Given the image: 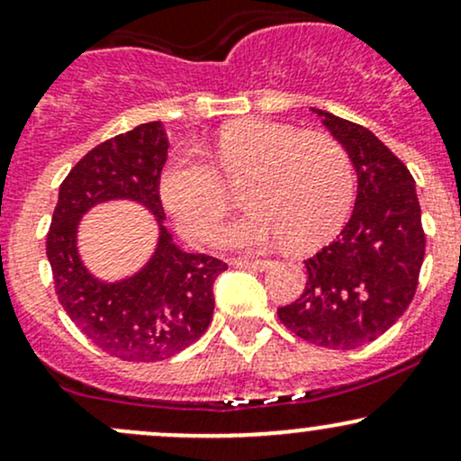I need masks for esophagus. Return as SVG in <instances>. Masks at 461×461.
Instances as JSON below:
<instances>
[{
	"label": "esophagus",
	"mask_w": 461,
	"mask_h": 461,
	"mask_svg": "<svg viewBox=\"0 0 461 461\" xmlns=\"http://www.w3.org/2000/svg\"><path fill=\"white\" fill-rule=\"evenodd\" d=\"M236 268H247V271H267L271 267L268 260H234Z\"/></svg>",
	"instance_id": "esophagus-1"
}]
</instances>
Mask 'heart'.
Returning a JSON list of instances; mask_svg holds the SVG:
<instances>
[{
  "mask_svg": "<svg viewBox=\"0 0 461 461\" xmlns=\"http://www.w3.org/2000/svg\"><path fill=\"white\" fill-rule=\"evenodd\" d=\"M212 160L230 184L247 177L240 197L249 205L216 227L214 247L260 251L288 240L310 249L336 234L351 210V160L327 134H303L275 121H238L221 130ZM215 169L193 153H179L160 173L164 208L190 240H203L227 205Z\"/></svg>",
  "mask_w": 461,
  "mask_h": 461,
  "instance_id": "obj_1",
  "label": "heart"
}]
</instances>
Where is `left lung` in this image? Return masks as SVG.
Listing matches in <instances>:
<instances>
[{
    "mask_svg": "<svg viewBox=\"0 0 461 461\" xmlns=\"http://www.w3.org/2000/svg\"><path fill=\"white\" fill-rule=\"evenodd\" d=\"M312 113L348 153L357 197L340 236L305 260L303 294L277 316L312 345L347 351L388 331L414 299L422 214L414 177L373 131L327 110Z\"/></svg>",
    "mask_w": 461,
    "mask_h": 461,
    "instance_id": "1",
    "label": "left lung"
}]
</instances>
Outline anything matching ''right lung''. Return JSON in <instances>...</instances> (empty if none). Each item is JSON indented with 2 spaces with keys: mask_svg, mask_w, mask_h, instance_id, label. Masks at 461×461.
<instances>
[{
  "mask_svg": "<svg viewBox=\"0 0 461 461\" xmlns=\"http://www.w3.org/2000/svg\"><path fill=\"white\" fill-rule=\"evenodd\" d=\"M168 139L160 121L102 142L68 171L47 234L56 294L79 331L125 362H160L193 345L214 314V282L227 264L190 253L167 230L158 182ZM130 200L157 221L150 260L121 280L97 278L78 256L81 219L93 207Z\"/></svg>",
  "mask_w": 461,
  "mask_h": 461,
  "instance_id": "obj_1",
  "label": "right lung"
}]
</instances>
